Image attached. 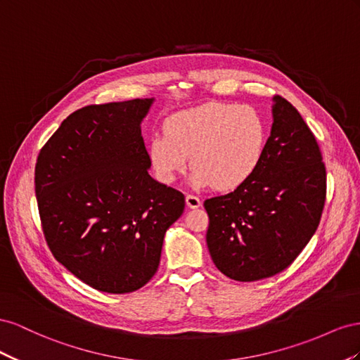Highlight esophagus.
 I'll use <instances>...</instances> for the list:
<instances>
[{"label":"esophagus","instance_id":"obj_1","mask_svg":"<svg viewBox=\"0 0 360 360\" xmlns=\"http://www.w3.org/2000/svg\"><path fill=\"white\" fill-rule=\"evenodd\" d=\"M186 203H187V207L191 208V210L199 208L200 205H202L200 199L198 196H194V194H187V196H186Z\"/></svg>","mask_w":360,"mask_h":360}]
</instances>
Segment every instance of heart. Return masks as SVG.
Returning <instances> with one entry per match:
<instances>
[{
    "mask_svg": "<svg viewBox=\"0 0 360 360\" xmlns=\"http://www.w3.org/2000/svg\"><path fill=\"white\" fill-rule=\"evenodd\" d=\"M164 129L150 141L153 169L172 182L191 158L190 182L198 188H238L258 169L266 145L264 119L245 105L208 102L174 112Z\"/></svg>",
    "mask_w": 360,
    "mask_h": 360,
    "instance_id": "b5f03b06",
    "label": "heart"
}]
</instances>
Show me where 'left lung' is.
Instances as JSON below:
<instances>
[{
	"label": "left lung",
	"mask_w": 360,
	"mask_h": 360,
	"mask_svg": "<svg viewBox=\"0 0 360 360\" xmlns=\"http://www.w3.org/2000/svg\"><path fill=\"white\" fill-rule=\"evenodd\" d=\"M273 125L258 169L232 193L207 199L208 250L238 282L281 273L309 243L326 200V167L309 127L273 98Z\"/></svg>",
	"instance_id": "obj_1"
}]
</instances>
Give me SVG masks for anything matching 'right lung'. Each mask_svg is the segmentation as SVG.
<instances>
[{
    "label": "right lung",
    "instance_id": "add662e5",
    "mask_svg": "<svg viewBox=\"0 0 360 360\" xmlns=\"http://www.w3.org/2000/svg\"><path fill=\"white\" fill-rule=\"evenodd\" d=\"M153 98L87 105L40 150L36 198L54 258L91 288L132 292L157 273L166 231L186 207L149 174L141 122Z\"/></svg>",
    "mask_w": 360,
    "mask_h": 360
}]
</instances>
